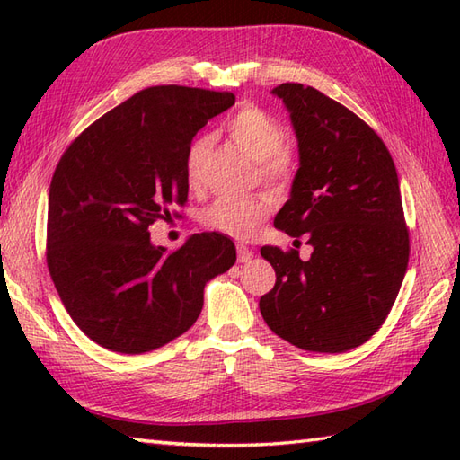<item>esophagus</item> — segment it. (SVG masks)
<instances>
[{"instance_id":"1","label":"esophagus","mask_w":460,"mask_h":460,"mask_svg":"<svg viewBox=\"0 0 460 460\" xmlns=\"http://www.w3.org/2000/svg\"><path fill=\"white\" fill-rule=\"evenodd\" d=\"M252 257V251L247 245H237V261L239 262H249Z\"/></svg>"}]
</instances>
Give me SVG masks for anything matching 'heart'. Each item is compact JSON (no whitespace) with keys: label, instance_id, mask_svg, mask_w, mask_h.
I'll use <instances>...</instances> for the list:
<instances>
[{"label":"heart","instance_id":"1","mask_svg":"<svg viewBox=\"0 0 460 460\" xmlns=\"http://www.w3.org/2000/svg\"><path fill=\"white\" fill-rule=\"evenodd\" d=\"M227 134L237 148L257 162L259 178L285 188L296 175V150L285 140V126L275 116L262 111L257 104H245L235 112L227 124ZM211 148L209 138H199L191 144L185 160V178L190 188L201 183L203 164ZM272 209L269 195L257 193L249 198H219L201 213L205 227L219 231L233 239H249L255 235L259 225L265 221Z\"/></svg>","mask_w":460,"mask_h":460}]
</instances>
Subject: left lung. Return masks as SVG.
Returning <instances> with one entry per match:
<instances>
[{
  "label": "left lung",
  "mask_w": 460,
  "mask_h": 460,
  "mask_svg": "<svg viewBox=\"0 0 460 460\" xmlns=\"http://www.w3.org/2000/svg\"><path fill=\"white\" fill-rule=\"evenodd\" d=\"M290 111L300 168L275 217L312 255L262 247L277 272L261 296L269 328L292 346L340 354L376 334L402 288L409 229L395 164L376 130L312 86L272 89Z\"/></svg>",
  "instance_id": "1"
}]
</instances>
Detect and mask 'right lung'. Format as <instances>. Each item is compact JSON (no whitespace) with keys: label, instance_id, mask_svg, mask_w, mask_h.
<instances>
[{"label":"right lung","instance_id":"1","mask_svg":"<svg viewBox=\"0 0 460 460\" xmlns=\"http://www.w3.org/2000/svg\"><path fill=\"white\" fill-rule=\"evenodd\" d=\"M235 104L233 93L150 86L68 144L47 211V267L68 314L96 344L144 354L188 332L209 279L237 261L233 241L195 233L154 247L148 227L188 201L193 136Z\"/></svg>","mask_w":460,"mask_h":460}]
</instances>
